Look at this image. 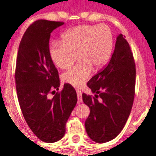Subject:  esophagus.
Wrapping results in <instances>:
<instances>
[{"label":"esophagus","mask_w":156,"mask_h":156,"mask_svg":"<svg viewBox=\"0 0 156 156\" xmlns=\"http://www.w3.org/2000/svg\"><path fill=\"white\" fill-rule=\"evenodd\" d=\"M77 95H78V102L80 103V102H82V92L80 90H77Z\"/></svg>","instance_id":"esophagus-1"}]
</instances>
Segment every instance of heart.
<instances>
[{
  "label": "heart",
  "mask_w": 156,
  "mask_h": 156,
  "mask_svg": "<svg viewBox=\"0 0 156 156\" xmlns=\"http://www.w3.org/2000/svg\"><path fill=\"white\" fill-rule=\"evenodd\" d=\"M113 49V36L106 25H82L65 32L61 41L49 46V57L57 67L66 69L78 56V63L62 75L65 83L75 87L85 84L95 69L108 62Z\"/></svg>",
  "instance_id": "1"
}]
</instances>
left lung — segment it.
Returning a JSON list of instances; mask_svg holds the SVG:
<instances>
[{
  "label": "left lung",
  "mask_w": 156,
  "mask_h": 156,
  "mask_svg": "<svg viewBox=\"0 0 156 156\" xmlns=\"http://www.w3.org/2000/svg\"><path fill=\"white\" fill-rule=\"evenodd\" d=\"M135 74L131 47L125 36L119 34L108 64L87 82L94 96L82 94L90 110L85 127L93 141L107 143L122 131L135 98Z\"/></svg>",
  "instance_id": "obj_1"
}]
</instances>
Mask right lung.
I'll return each mask as SVG.
<instances>
[{
    "mask_svg": "<svg viewBox=\"0 0 156 156\" xmlns=\"http://www.w3.org/2000/svg\"><path fill=\"white\" fill-rule=\"evenodd\" d=\"M62 21L37 20L28 27L20 42L15 70L19 104L28 126L41 141L54 143L66 132V123L77 103L69 84L59 90L57 68L49 57L50 34ZM53 93V99L48 94Z\"/></svg>",
    "mask_w": 156,
    "mask_h": 156,
    "instance_id": "1",
    "label": "right lung"
}]
</instances>
